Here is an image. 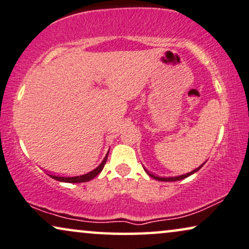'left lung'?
Masks as SVG:
<instances>
[{
  "mask_svg": "<svg viewBox=\"0 0 249 249\" xmlns=\"http://www.w3.org/2000/svg\"><path fill=\"white\" fill-rule=\"evenodd\" d=\"M203 165H204V164H203ZM203 165H201V166H203ZM201 166H200V167H198V168H196V170H194V171H192V172H190V173H188V174H184V175H180V177H175V178H160V177H156V175L151 174L150 172H149V171H147V170H144V171L147 172V174H148V175H150L151 178H154L155 180H158V181H178V180H182V178H188L189 175H191V174L196 173V172H197L198 170H200Z\"/></svg>",
  "mask_w": 249,
  "mask_h": 249,
  "instance_id": "8db88e82",
  "label": "left lung"
}]
</instances>
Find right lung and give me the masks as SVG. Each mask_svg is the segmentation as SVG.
I'll return each instance as SVG.
<instances>
[{
  "label": "right lung",
  "mask_w": 249,
  "mask_h": 249,
  "mask_svg": "<svg viewBox=\"0 0 249 249\" xmlns=\"http://www.w3.org/2000/svg\"><path fill=\"white\" fill-rule=\"evenodd\" d=\"M107 158H108V154L106 155V157L104 158V160H102V163L99 165L97 168H94L93 171H91L90 173L88 174H84V175H79V177H72V178H65V177H58V175H50L52 178H54V180L57 181H61V182H69V183H82V182H88L92 180V178L97 177V175L100 173V172L104 170L105 167V164L106 161H107Z\"/></svg>",
  "instance_id": "right-lung-1"
}]
</instances>
